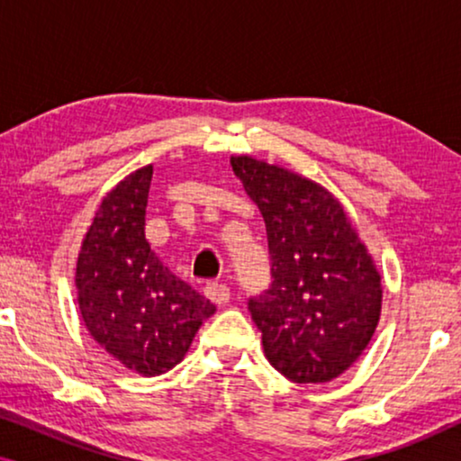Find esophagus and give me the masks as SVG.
Here are the masks:
<instances>
[{
  "label": "esophagus",
  "mask_w": 461,
  "mask_h": 461,
  "mask_svg": "<svg viewBox=\"0 0 461 461\" xmlns=\"http://www.w3.org/2000/svg\"><path fill=\"white\" fill-rule=\"evenodd\" d=\"M203 292H205V298H210L213 304H218V306H224L226 302L230 300V289L226 283L212 281V283H207Z\"/></svg>",
  "instance_id": "obj_1"
}]
</instances>
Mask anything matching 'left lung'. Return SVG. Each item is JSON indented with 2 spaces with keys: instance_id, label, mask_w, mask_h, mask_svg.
I'll use <instances>...</instances> for the list:
<instances>
[{
  "instance_id": "obj_1",
  "label": "left lung",
  "mask_w": 461,
  "mask_h": 461,
  "mask_svg": "<svg viewBox=\"0 0 461 461\" xmlns=\"http://www.w3.org/2000/svg\"><path fill=\"white\" fill-rule=\"evenodd\" d=\"M230 166L267 224L273 283L248 302L264 355L287 380L331 382L374 336L380 273L327 188L248 155Z\"/></svg>"
}]
</instances>
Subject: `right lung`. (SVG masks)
<instances>
[{
  "instance_id": "right-lung-1",
  "label": "right lung",
  "mask_w": 461,
  "mask_h": 461,
  "mask_svg": "<svg viewBox=\"0 0 461 461\" xmlns=\"http://www.w3.org/2000/svg\"><path fill=\"white\" fill-rule=\"evenodd\" d=\"M153 166L106 193L77 258V302L90 336L128 369L159 375L191 348L216 306L178 279L144 237Z\"/></svg>"
}]
</instances>
